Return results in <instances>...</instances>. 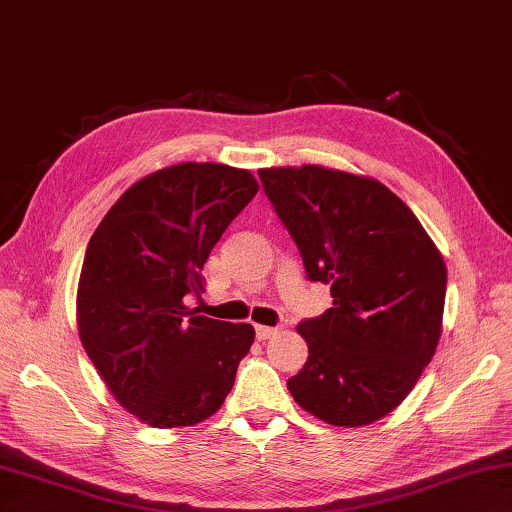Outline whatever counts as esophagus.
Wrapping results in <instances>:
<instances>
[{"instance_id":"34e87169","label":"esophagus","mask_w":512,"mask_h":512,"mask_svg":"<svg viewBox=\"0 0 512 512\" xmlns=\"http://www.w3.org/2000/svg\"><path fill=\"white\" fill-rule=\"evenodd\" d=\"M255 333H257V340H268L271 336H275L277 327H264V324H259V327L255 329Z\"/></svg>"}]
</instances>
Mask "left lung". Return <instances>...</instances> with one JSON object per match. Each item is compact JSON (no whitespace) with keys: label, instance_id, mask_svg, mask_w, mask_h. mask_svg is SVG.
<instances>
[{"label":"left lung","instance_id":"left-lung-1","mask_svg":"<svg viewBox=\"0 0 512 512\" xmlns=\"http://www.w3.org/2000/svg\"><path fill=\"white\" fill-rule=\"evenodd\" d=\"M262 188L333 306L302 320L309 358L288 392L324 423L358 427L412 392L439 345L443 257L414 212L376 179L320 165L266 167Z\"/></svg>","mask_w":512,"mask_h":512}]
</instances>
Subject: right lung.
I'll use <instances>...</instances> for the list:
<instances>
[{
  "instance_id": "add662e5",
  "label": "right lung",
  "mask_w": 512,
  "mask_h": 512,
  "mask_svg": "<svg viewBox=\"0 0 512 512\" xmlns=\"http://www.w3.org/2000/svg\"><path fill=\"white\" fill-rule=\"evenodd\" d=\"M248 170L179 163L134 183L89 239L78 331L116 401L152 427L206 421L235 385L255 329L199 315L201 268L255 197Z\"/></svg>"
}]
</instances>
